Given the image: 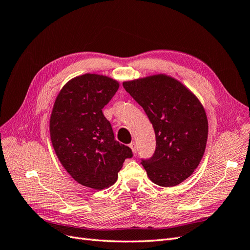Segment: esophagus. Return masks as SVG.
<instances>
[{"instance_id":"1","label":"esophagus","mask_w":250,"mask_h":250,"mask_svg":"<svg viewBox=\"0 0 250 250\" xmlns=\"http://www.w3.org/2000/svg\"><path fill=\"white\" fill-rule=\"evenodd\" d=\"M129 146H130V148H131V150H132V152H133V153H137V152H138V146H137V143H135V142H131Z\"/></svg>"}]
</instances>
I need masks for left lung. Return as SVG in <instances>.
Masks as SVG:
<instances>
[{
	"mask_svg": "<svg viewBox=\"0 0 250 250\" xmlns=\"http://www.w3.org/2000/svg\"><path fill=\"white\" fill-rule=\"evenodd\" d=\"M123 86L145 110L155 132L153 155L142 160L150 180L161 187L183 183L198 165L208 141V118L183 83L166 75L126 81Z\"/></svg>",
	"mask_w": 250,
	"mask_h": 250,
	"instance_id": "left-lung-1",
	"label": "left lung"
}]
</instances>
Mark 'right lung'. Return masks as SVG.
I'll list each match as a JSON object with an SVG mask.
<instances>
[{"instance_id":"obj_1","label":"right lung","mask_w":250,"mask_h":250,"mask_svg":"<svg viewBox=\"0 0 250 250\" xmlns=\"http://www.w3.org/2000/svg\"><path fill=\"white\" fill-rule=\"evenodd\" d=\"M119 83L109 77L85 74L60 90L50 118V135L58 160L82 186L103 190L117 181L131 149L115 140L102 109Z\"/></svg>"}]
</instances>
